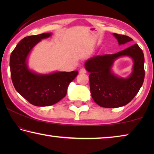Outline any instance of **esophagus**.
<instances>
[{
	"label": "esophagus",
	"mask_w": 154,
	"mask_h": 154,
	"mask_svg": "<svg viewBox=\"0 0 154 154\" xmlns=\"http://www.w3.org/2000/svg\"><path fill=\"white\" fill-rule=\"evenodd\" d=\"M79 73L80 74H85V73H86V70H85L84 68H82V69L79 70Z\"/></svg>",
	"instance_id": "34e87169"
}]
</instances>
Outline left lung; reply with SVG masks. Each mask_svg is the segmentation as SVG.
Returning a JSON list of instances; mask_svg holds the SVG:
<instances>
[{"mask_svg":"<svg viewBox=\"0 0 154 154\" xmlns=\"http://www.w3.org/2000/svg\"><path fill=\"white\" fill-rule=\"evenodd\" d=\"M119 45L133 41L129 36L114 33ZM123 55L134 59V72L127 79L116 77L110 67L115 59ZM144 54L137 44L113 54L94 56L85 63L89 75L91 95L94 102L105 108H117L129 103L139 92L145 78Z\"/></svg>","mask_w":154,"mask_h":154,"instance_id":"left-lung-1","label":"left lung"}]
</instances>
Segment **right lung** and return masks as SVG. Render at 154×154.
<instances>
[{
  "instance_id": "add662e5",
  "label": "right lung",
  "mask_w": 154,
  "mask_h": 154,
  "mask_svg": "<svg viewBox=\"0 0 154 154\" xmlns=\"http://www.w3.org/2000/svg\"><path fill=\"white\" fill-rule=\"evenodd\" d=\"M51 33L28 36L21 40L10 56L13 84L30 104L38 106H50L59 102L66 94L69 83L77 77V71L37 75L28 69L26 58L32 48Z\"/></svg>"
}]
</instances>
